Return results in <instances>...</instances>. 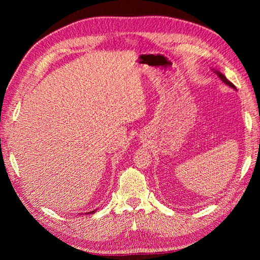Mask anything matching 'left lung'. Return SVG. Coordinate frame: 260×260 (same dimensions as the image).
Listing matches in <instances>:
<instances>
[{
    "instance_id": "1",
    "label": "left lung",
    "mask_w": 260,
    "mask_h": 260,
    "mask_svg": "<svg viewBox=\"0 0 260 260\" xmlns=\"http://www.w3.org/2000/svg\"><path fill=\"white\" fill-rule=\"evenodd\" d=\"M212 70H213V73H214V74H217V76L219 77V78H220V79H221V80H222V81L224 82V84H225V85H228L229 87H231V88H234V89H236V90H237V88L235 87V85H234V84H231V82H230V81H229V80H228L227 78H225V76H224V75H222L221 73H220V71H219V70H215V69H212Z\"/></svg>"
}]
</instances>
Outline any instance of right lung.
Instances as JSON below:
<instances>
[{"mask_svg": "<svg viewBox=\"0 0 260 260\" xmlns=\"http://www.w3.org/2000/svg\"><path fill=\"white\" fill-rule=\"evenodd\" d=\"M95 212H96V210H93V211H90V212H88V213L91 214V213H95ZM85 214H86V213H85Z\"/></svg>", "mask_w": 260, "mask_h": 260, "instance_id": "right-lung-1", "label": "right lung"}]
</instances>
